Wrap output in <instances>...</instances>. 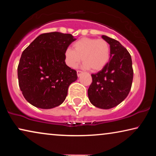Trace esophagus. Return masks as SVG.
<instances>
[{
	"label": "esophagus",
	"instance_id": "34e87169",
	"mask_svg": "<svg viewBox=\"0 0 156 156\" xmlns=\"http://www.w3.org/2000/svg\"><path fill=\"white\" fill-rule=\"evenodd\" d=\"M76 73H77V76H80L83 74V72L82 71H80V70H77Z\"/></svg>",
	"mask_w": 156,
	"mask_h": 156
}]
</instances>
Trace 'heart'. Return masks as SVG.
Returning <instances> with one entry per match:
<instances>
[{"mask_svg":"<svg viewBox=\"0 0 156 156\" xmlns=\"http://www.w3.org/2000/svg\"><path fill=\"white\" fill-rule=\"evenodd\" d=\"M73 50L68 48L65 51V60L67 66L76 68L82 57L84 67L91 71H99L109 61L110 45L106 40L91 37H82L74 42Z\"/></svg>","mask_w":156,"mask_h":156,"instance_id":"b5f03b06","label":"heart"}]
</instances>
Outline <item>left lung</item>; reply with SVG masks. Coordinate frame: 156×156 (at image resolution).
Here are the masks:
<instances>
[{
    "label": "left lung",
    "mask_w": 156,
    "mask_h": 156,
    "mask_svg": "<svg viewBox=\"0 0 156 156\" xmlns=\"http://www.w3.org/2000/svg\"><path fill=\"white\" fill-rule=\"evenodd\" d=\"M101 37L110 45V60L97 74H91L89 99L96 107L108 109L119 105L131 90L133 77L131 55L117 40L106 35Z\"/></svg>",
    "instance_id": "obj_1"
}]
</instances>
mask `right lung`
Returning a JSON list of instances; mask_svg holds the SVG:
<instances>
[{"instance_id":"right-lung-1","label":"right lung","mask_w":156,"mask_h":156,"mask_svg":"<svg viewBox=\"0 0 156 156\" xmlns=\"http://www.w3.org/2000/svg\"><path fill=\"white\" fill-rule=\"evenodd\" d=\"M76 40L71 34L43 33L23 51L18 67L19 87L32 105L44 109L58 106L66 99L77 74L66 65L65 51Z\"/></svg>"}]
</instances>
